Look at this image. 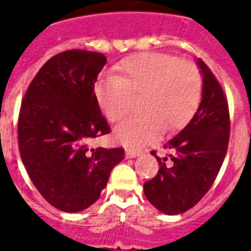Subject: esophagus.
<instances>
[{"mask_svg":"<svg viewBox=\"0 0 251 251\" xmlns=\"http://www.w3.org/2000/svg\"><path fill=\"white\" fill-rule=\"evenodd\" d=\"M141 152L140 151H133V149H126V156L127 157H137V156H140Z\"/></svg>","mask_w":251,"mask_h":251,"instance_id":"esophagus-1","label":"esophagus"}]
</instances>
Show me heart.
<instances>
[{"label": "heart", "instance_id": "b5f03b06", "mask_svg": "<svg viewBox=\"0 0 251 251\" xmlns=\"http://www.w3.org/2000/svg\"><path fill=\"white\" fill-rule=\"evenodd\" d=\"M117 76L99 79L94 95L110 122H120L131 110V97L142 98L144 111L122 122L115 137L129 148L152 142L163 130L174 131L188 122L199 107L203 79L199 68L177 56L144 52L115 67Z\"/></svg>", "mask_w": 251, "mask_h": 251}]
</instances>
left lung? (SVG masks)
Returning <instances> with one entry per match:
<instances>
[{"mask_svg": "<svg viewBox=\"0 0 251 251\" xmlns=\"http://www.w3.org/2000/svg\"><path fill=\"white\" fill-rule=\"evenodd\" d=\"M203 74L201 102L194 118L164 149L169 153L158 157V172L144 183V194L157 210L177 215L192 208L214 184L226 156L230 138L228 103L210 68L198 60Z\"/></svg>", "mask_w": 251, "mask_h": 251, "instance_id": "left-lung-1", "label": "left lung"}]
</instances>
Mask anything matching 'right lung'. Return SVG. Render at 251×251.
Segmentation results:
<instances>
[{"instance_id": "1", "label": "right lung", "mask_w": 251, "mask_h": 251, "mask_svg": "<svg viewBox=\"0 0 251 251\" xmlns=\"http://www.w3.org/2000/svg\"><path fill=\"white\" fill-rule=\"evenodd\" d=\"M104 64L100 52L57 53L36 74L20 107L17 138L25 169L41 196L64 212L95 203L125 157L124 148L88 147L111 131L94 95Z\"/></svg>"}]
</instances>
